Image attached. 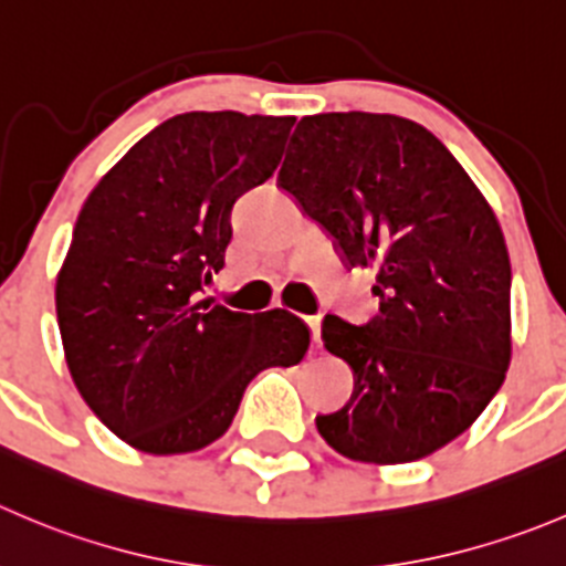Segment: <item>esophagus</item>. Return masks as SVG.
Here are the masks:
<instances>
[{"label": "esophagus", "instance_id": "obj_1", "mask_svg": "<svg viewBox=\"0 0 566 566\" xmlns=\"http://www.w3.org/2000/svg\"><path fill=\"white\" fill-rule=\"evenodd\" d=\"M306 326H310L312 332V345L321 348V317H306Z\"/></svg>", "mask_w": 566, "mask_h": 566}]
</instances>
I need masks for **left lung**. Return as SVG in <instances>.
<instances>
[{
	"instance_id": "left-lung-1",
	"label": "left lung",
	"mask_w": 566,
	"mask_h": 566,
	"mask_svg": "<svg viewBox=\"0 0 566 566\" xmlns=\"http://www.w3.org/2000/svg\"><path fill=\"white\" fill-rule=\"evenodd\" d=\"M279 188L345 265L376 268L378 315L323 321L354 395L315 417L321 437L370 464L440 451L495 398L512 359V265L492 207L426 126L356 109L298 120Z\"/></svg>"
}]
</instances>
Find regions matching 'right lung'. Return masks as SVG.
I'll use <instances>...</instances> for the list:
<instances>
[{"instance_id": "right-lung-1", "label": "right lung", "mask_w": 566, "mask_h": 566, "mask_svg": "<svg viewBox=\"0 0 566 566\" xmlns=\"http://www.w3.org/2000/svg\"><path fill=\"white\" fill-rule=\"evenodd\" d=\"M293 124L174 115L104 174L76 218L54 290L65 361L93 415L137 451L207 448L256 373L298 365L310 348L290 312L199 301L223 268L234 201L273 177Z\"/></svg>"}]
</instances>
